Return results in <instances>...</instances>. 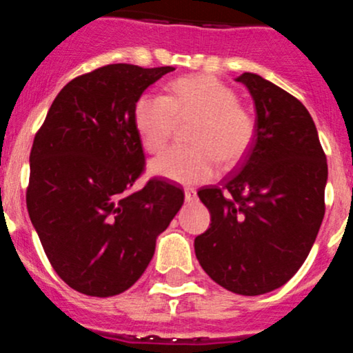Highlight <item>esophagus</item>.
<instances>
[{
  "label": "esophagus",
  "instance_id": "34e87169",
  "mask_svg": "<svg viewBox=\"0 0 353 353\" xmlns=\"http://www.w3.org/2000/svg\"><path fill=\"white\" fill-rule=\"evenodd\" d=\"M185 201L187 202L197 201V192H195V188H185Z\"/></svg>",
  "mask_w": 353,
  "mask_h": 353
}]
</instances>
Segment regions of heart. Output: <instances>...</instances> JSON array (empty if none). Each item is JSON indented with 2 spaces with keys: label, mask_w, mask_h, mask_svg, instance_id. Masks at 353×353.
Here are the masks:
<instances>
[{
  "label": "heart",
  "mask_w": 353,
  "mask_h": 353,
  "mask_svg": "<svg viewBox=\"0 0 353 353\" xmlns=\"http://www.w3.org/2000/svg\"><path fill=\"white\" fill-rule=\"evenodd\" d=\"M197 119L188 139L195 146H173L151 161L152 175L183 185H197L216 176L219 159L238 163L250 150L255 121L230 86L209 74L178 78L168 95L143 93L134 105V123L146 151L166 146L178 121Z\"/></svg>",
  "instance_id": "1"
}]
</instances>
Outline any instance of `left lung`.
Wrapping results in <instances>:
<instances>
[{"mask_svg":"<svg viewBox=\"0 0 353 353\" xmlns=\"http://www.w3.org/2000/svg\"><path fill=\"white\" fill-rule=\"evenodd\" d=\"M236 81L255 101V139L221 187L197 192L210 228L194 246L214 282L260 296L284 285L310 255L325 216L328 165L297 98L253 72Z\"/></svg>","mask_w":353,"mask_h":353,"instance_id":"left-lung-1","label":"left lung"}]
</instances>
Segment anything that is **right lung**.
Wrapping results in <instances>:
<instances>
[{"label":"right lung","mask_w":353,"mask_h":353,"mask_svg":"<svg viewBox=\"0 0 353 353\" xmlns=\"http://www.w3.org/2000/svg\"><path fill=\"white\" fill-rule=\"evenodd\" d=\"M172 66L108 64L59 92L30 151L27 209L50 265L71 289L117 296L150 265L185 194L144 170L134 105Z\"/></svg>","instance_id":"obj_1"}]
</instances>
